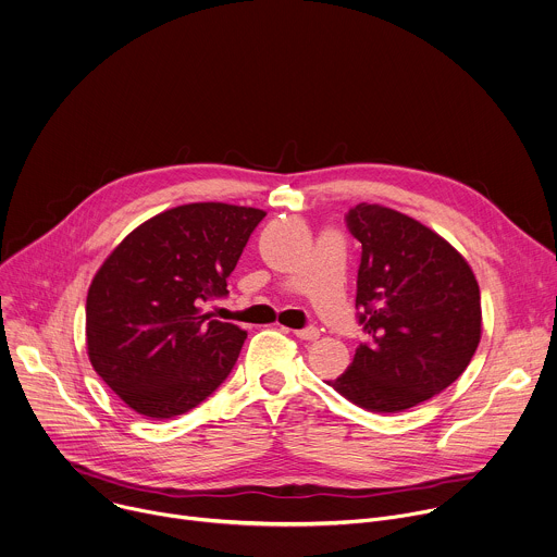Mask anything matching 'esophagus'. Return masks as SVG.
<instances>
[{"instance_id": "esophagus-1", "label": "esophagus", "mask_w": 557, "mask_h": 557, "mask_svg": "<svg viewBox=\"0 0 557 557\" xmlns=\"http://www.w3.org/2000/svg\"><path fill=\"white\" fill-rule=\"evenodd\" d=\"M295 336L301 338V341H310L312 343V341H317L321 336V332L317 327H306V330H297Z\"/></svg>"}]
</instances>
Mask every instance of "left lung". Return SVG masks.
<instances>
[{"mask_svg": "<svg viewBox=\"0 0 557 557\" xmlns=\"http://www.w3.org/2000/svg\"><path fill=\"white\" fill-rule=\"evenodd\" d=\"M362 243L356 308L369 341L327 384L371 412H404L451 386L482 338L473 269L441 234L380 203L347 214Z\"/></svg>", "mask_w": 557, "mask_h": 557, "instance_id": "8db88e82", "label": "left lung"}]
</instances>
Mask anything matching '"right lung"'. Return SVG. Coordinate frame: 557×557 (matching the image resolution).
Listing matches in <instances>:
<instances>
[{"mask_svg": "<svg viewBox=\"0 0 557 557\" xmlns=\"http://www.w3.org/2000/svg\"><path fill=\"white\" fill-rule=\"evenodd\" d=\"M264 210L219 201L164 210L129 232L86 295V351L97 375L134 412L184 414L230 375L247 332L203 312L227 295Z\"/></svg>", "mask_w": 557, "mask_h": 557, "instance_id": "obj_1", "label": "right lung"}]
</instances>
